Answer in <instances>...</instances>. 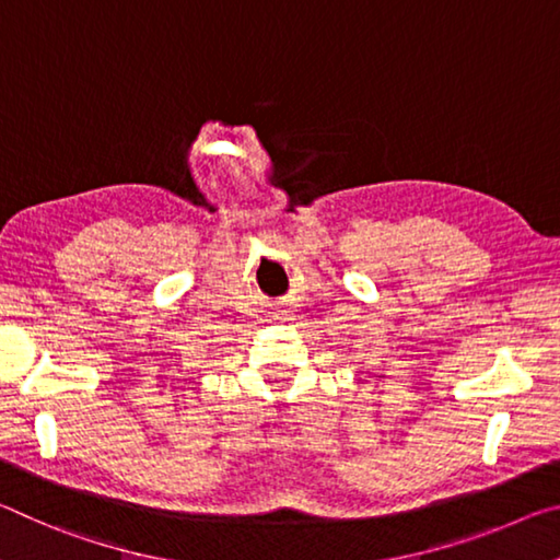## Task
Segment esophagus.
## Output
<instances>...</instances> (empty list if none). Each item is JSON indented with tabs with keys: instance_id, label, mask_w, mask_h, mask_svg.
<instances>
[{
	"instance_id": "esophagus-1",
	"label": "esophagus",
	"mask_w": 560,
	"mask_h": 560,
	"mask_svg": "<svg viewBox=\"0 0 560 560\" xmlns=\"http://www.w3.org/2000/svg\"><path fill=\"white\" fill-rule=\"evenodd\" d=\"M280 319H288V317H280Z\"/></svg>"
}]
</instances>
